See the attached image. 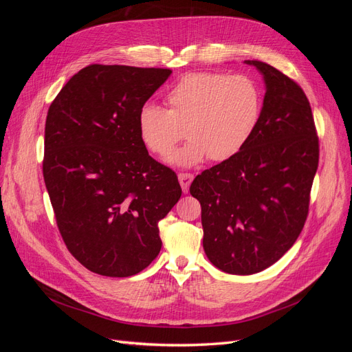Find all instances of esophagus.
Instances as JSON below:
<instances>
[{"label":"esophagus","instance_id":"obj_1","mask_svg":"<svg viewBox=\"0 0 352 352\" xmlns=\"http://www.w3.org/2000/svg\"><path fill=\"white\" fill-rule=\"evenodd\" d=\"M177 177H179L180 186H182V190L186 194L188 190H189V185H190V182H192V179H194V175L192 173H179Z\"/></svg>","mask_w":352,"mask_h":352}]
</instances>
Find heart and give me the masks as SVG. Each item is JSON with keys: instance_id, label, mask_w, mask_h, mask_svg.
Instances as JSON below:
<instances>
[{"instance_id": "obj_1", "label": "heart", "mask_w": 352, "mask_h": 352, "mask_svg": "<svg viewBox=\"0 0 352 352\" xmlns=\"http://www.w3.org/2000/svg\"><path fill=\"white\" fill-rule=\"evenodd\" d=\"M166 102L168 110L144 104L138 131L146 150L160 157L172 153L184 136L190 140L168 157L179 166L235 157L251 140L263 111L258 85L245 74L189 73L167 92Z\"/></svg>"}]
</instances>
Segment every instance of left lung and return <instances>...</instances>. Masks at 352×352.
I'll return each instance as SVG.
<instances>
[{"instance_id":"left-lung-1","label":"left lung","mask_w":352,"mask_h":352,"mask_svg":"<svg viewBox=\"0 0 352 352\" xmlns=\"http://www.w3.org/2000/svg\"><path fill=\"white\" fill-rule=\"evenodd\" d=\"M265 80L261 119L242 150L198 175L208 260L230 274L270 267L305 225L318 166V136L302 88L267 63L247 61Z\"/></svg>"}]
</instances>
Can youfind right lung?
<instances>
[{"label":"right lung","mask_w":352,"mask_h":352,"mask_svg":"<svg viewBox=\"0 0 352 352\" xmlns=\"http://www.w3.org/2000/svg\"><path fill=\"white\" fill-rule=\"evenodd\" d=\"M172 70L89 65L63 87L45 122L42 173L60 235L88 270L127 278L162 250L158 221L182 195L148 154L138 114Z\"/></svg>","instance_id":"obj_1"}]
</instances>
